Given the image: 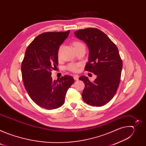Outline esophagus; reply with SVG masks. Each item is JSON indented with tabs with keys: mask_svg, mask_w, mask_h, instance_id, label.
I'll list each match as a JSON object with an SVG mask.
<instances>
[{
	"mask_svg": "<svg viewBox=\"0 0 146 146\" xmlns=\"http://www.w3.org/2000/svg\"><path fill=\"white\" fill-rule=\"evenodd\" d=\"M78 78H79V76L78 75H74V79L75 80H78Z\"/></svg>",
	"mask_w": 146,
	"mask_h": 146,
	"instance_id": "34e87169",
	"label": "esophagus"
}]
</instances>
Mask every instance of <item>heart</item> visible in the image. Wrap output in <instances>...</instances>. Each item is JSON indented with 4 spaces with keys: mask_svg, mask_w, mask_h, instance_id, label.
Listing matches in <instances>:
<instances>
[{
    "mask_svg": "<svg viewBox=\"0 0 146 146\" xmlns=\"http://www.w3.org/2000/svg\"><path fill=\"white\" fill-rule=\"evenodd\" d=\"M73 46L74 48H77L81 47H85L84 44L78 41H74L73 43ZM80 66H81V65L80 64H69L66 66V69L73 72H78L79 68Z\"/></svg>",
    "mask_w": 146,
    "mask_h": 146,
    "instance_id": "obj_1",
    "label": "heart"
}]
</instances>
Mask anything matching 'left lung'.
I'll use <instances>...</instances> for the list:
<instances>
[{
  "label": "left lung",
  "instance_id": "8db88e82",
  "mask_svg": "<svg viewBox=\"0 0 146 146\" xmlns=\"http://www.w3.org/2000/svg\"><path fill=\"white\" fill-rule=\"evenodd\" d=\"M74 35L89 48L85 70L97 76L93 82L84 76L80 77L85 84L82 99L91 106L105 105L114 97L120 82L122 61L118 48L105 33L96 28L78 30Z\"/></svg>",
  "mask_w": 146,
  "mask_h": 146
}]
</instances>
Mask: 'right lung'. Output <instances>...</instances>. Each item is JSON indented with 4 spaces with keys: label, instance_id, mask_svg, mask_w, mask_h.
<instances>
[{
    "label": "right lung",
    "instance_id": "add662e5",
    "mask_svg": "<svg viewBox=\"0 0 146 146\" xmlns=\"http://www.w3.org/2000/svg\"><path fill=\"white\" fill-rule=\"evenodd\" d=\"M65 32H45L37 36L27 47L21 64L23 80L32 100L48 110L64 105L69 87L74 82L70 76L53 80L51 71L58 65L60 45L68 37Z\"/></svg>",
    "mask_w": 146,
    "mask_h": 146
}]
</instances>
